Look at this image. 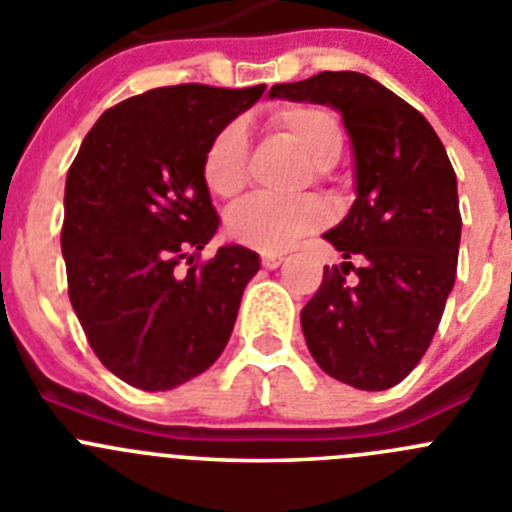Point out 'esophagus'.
Returning <instances> with one entry per match:
<instances>
[{
  "instance_id": "esophagus-1",
  "label": "esophagus",
  "mask_w": 512,
  "mask_h": 512,
  "mask_svg": "<svg viewBox=\"0 0 512 512\" xmlns=\"http://www.w3.org/2000/svg\"><path fill=\"white\" fill-rule=\"evenodd\" d=\"M261 264H264V269H279L284 264V256L281 253H261Z\"/></svg>"
}]
</instances>
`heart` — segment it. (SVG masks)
<instances>
[{"label":"heart","instance_id":"obj_1","mask_svg":"<svg viewBox=\"0 0 512 512\" xmlns=\"http://www.w3.org/2000/svg\"><path fill=\"white\" fill-rule=\"evenodd\" d=\"M274 125L294 138L316 168L337 163L344 148L342 123L337 115L316 105H286L274 113ZM248 130L241 120H231L213 133L203 148L201 175L213 196L231 198L246 183ZM326 208L316 198L253 196L233 206L226 216V231L233 241L256 251H284L301 236H309L324 226Z\"/></svg>","mask_w":512,"mask_h":512}]
</instances>
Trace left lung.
<instances>
[{
  "label": "left lung",
  "mask_w": 512,
  "mask_h": 512,
  "mask_svg": "<svg viewBox=\"0 0 512 512\" xmlns=\"http://www.w3.org/2000/svg\"><path fill=\"white\" fill-rule=\"evenodd\" d=\"M269 95L334 107L354 150L357 201L324 233L347 261L326 266L301 309L306 347L339 382L394 387L427 352L455 286L462 218L445 145L410 102L362 72H319ZM349 268L357 285L346 284Z\"/></svg>",
  "instance_id": "left-lung-1"
}]
</instances>
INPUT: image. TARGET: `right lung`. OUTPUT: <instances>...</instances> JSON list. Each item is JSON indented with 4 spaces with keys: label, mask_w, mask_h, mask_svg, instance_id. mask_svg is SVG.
Returning <instances> with one entry per match:
<instances>
[{
    "label": "right lung",
    "mask_w": 512,
    "mask_h": 512,
    "mask_svg": "<svg viewBox=\"0 0 512 512\" xmlns=\"http://www.w3.org/2000/svg\"><path fill=\"white\" fill-rule=\"evenodd\" d=\"M264 90L173 85L128 97L100 115L70 165L62 256L72 309L97 359L133 387H178L231 339L261 264L236 243L193 264L218 231L201 158Z\"/></svg>",
    "instance_id": "obj_1"
}]
</instances>
